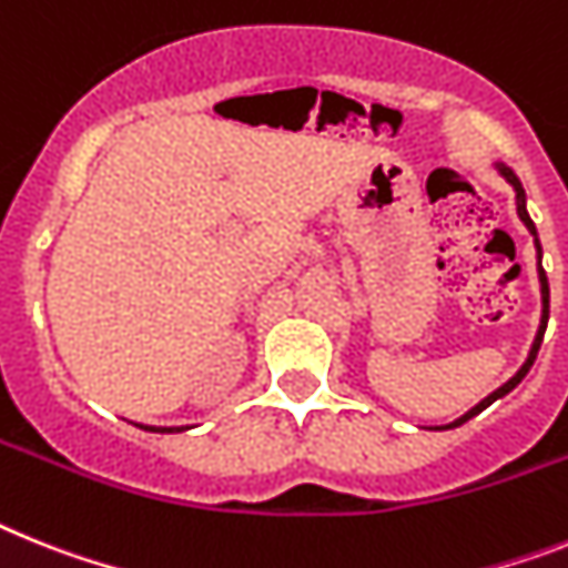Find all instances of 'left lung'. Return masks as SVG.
Returning <instances> with one entry per match:
<instances>
[{"label":"left lung","mask_w":568,"mask_h":568,"mask_svg":"<svg viewBox=\"0 0 568 568\" xmlns=\"http://www.w3.org/2000/svg\"><path fill=\"white\" fill-rule=\"evenodd\" d=\"M499 173H503L505 179L511 181V184H514V190H517V213H519V219H523V222H526V227H528V231L535 233V245H537V251H540V242H537L535 222H531V216H528V213H526V193H523V187H519L517 175H514L511 170H508V166H499ZM537 271H540V292H542V321H540V332H537V337H535V346H531V355H528V361H526V364H523V369H519V373L514 375V378L508 381V384H505V387H499L497 393H490L488 398H485V402H479V404H476V407L470 409V413H465V416H462V418H456L454 424H447V427H459V424H465V422H468V418H474L476 413H483V409L488 407V404H494V402H497V398H503L505 393H511V389L517 387L519 381L526 378V373H528V369H531V364H535L537 352H540L542 335H546V323H549V280H546V271H542V265H540V268H537Z\"/></svg>","instance_id":"1"}]
</instances>
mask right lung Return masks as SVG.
Here are the masks:
<instances>
[{
    "instance_id": "right-lung-1",
    "label": "right lung",
    "mask_w": 568,
    "mask_h": 568,
    "mask_svg": "<svg viewBox=\"0 0 568 568\" xmlns=\"http://www.w3.org/2000/svg\"><path fill=\"white\" fill-rule=\"evenodd\" d=\"M144 430H152V433H175V427H144ZM181 430V427H179Z\"/></svg>"
}]
</instances>
